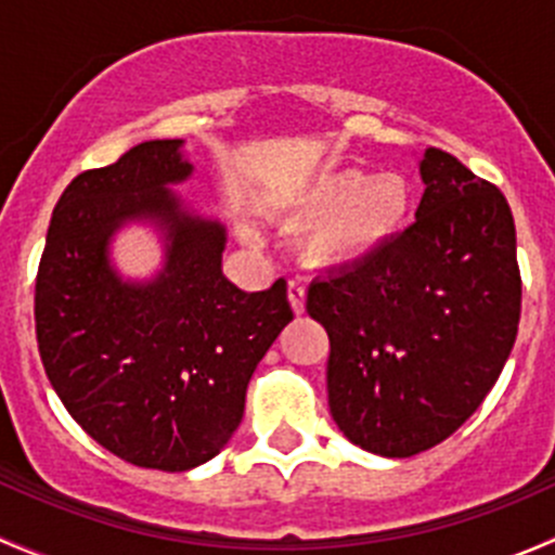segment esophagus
Wrapping results in <instances>:
<instances>
[{
	"instance_id": "esophagus-1",
	"label": "esophagus",
	"mask_w": 555,
	"mask_h": 555,
	"mask_svg": "<svg viewBox=\"0 0 555 555\" xmlns=\"http://www.w3.org/2000/svg\"><path fill=\"white\" fill-rule=\"evenodd\" d=\"M287 298H289V306H293L295 313L306 311V287H304V284L289 282L287 284Z\"/></svg>"
}]
</instances>
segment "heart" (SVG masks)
<instances>
[{
    "mask_svg": "<svg viewBox=\"0 0 555 555\" xmlns=\"http://www.w3.org/2000/svg\"><path fill=\"white\" fill-rule=\"evenodd\" d=\"M416 190L400 171L362 173L357 166L313 171L289 193L287 211L306 222L304 257L317 268L344 271L378 257L402 236L413 215Z\"/></svg>",
    "mask_w": 555,
    "mask_h": 555,
    "instance_id": "heart-1",
    "label": "heart"
}]
</instances>
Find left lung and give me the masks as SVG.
<instances>
[{
    "label": "left lung",
    "instance_id": "left-lung-1",
    "mask_svg": "<svg viewBox=\"0 0 555 555\" xmlns=\"http://www.w3.org/2000/svg\"><path fill=\"white\" fill-rule=\"evenodd\" d=\"M416 222L378 257L309 287L330 338L327 400L360 449L405 459L443 443L500 378L520 319L516 222L505 195L424 150Z\"/></svg>",
    "mask_w": 555,
    "mask_h": 555
}]
</instances>
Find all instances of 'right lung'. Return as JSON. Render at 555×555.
Returning <instances> with one entry per match:
<instances>
[{
  "mask_svg": "<svg viewBox=\"0 0 555 555\" xmlns=\"http://www.w3.org/2000/svg\"><path fill=\"white\" fill-rule=\"evenodd\" d=\"M155 139L77 173L53 209L35 287L44 373L69 416L137 467L184 473L242 424L246 384L293 322L287 282L244 293L222 273L225 228L190 215L169 184L193 166ZM131 219L165 231V271L122 283L108 238Z\"/></svg>",
  "mask_w": 555,
  "mask_h": 555,
  "instance_id": "add662e5",
  "label": "right lung"
}]
</instances>
